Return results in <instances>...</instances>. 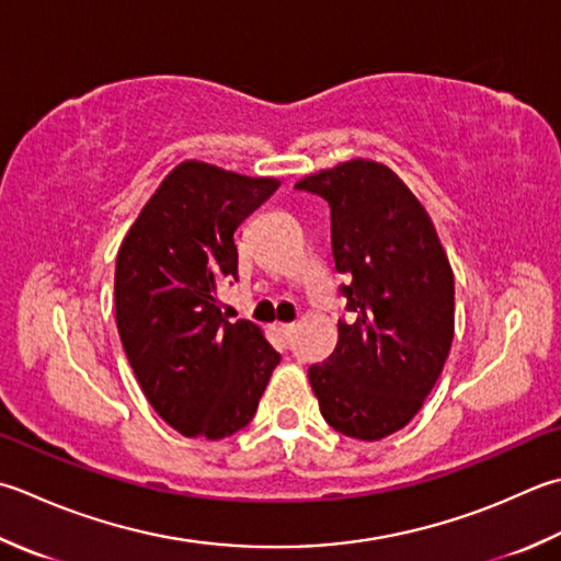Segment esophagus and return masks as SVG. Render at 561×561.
I'll return each mask as SVG.
<instances>
[{
  "label": "esophagus",
  "instance_id": "1",
  "mask_svg": "<svg viewBox=\"0 0 561 561\" xmlns=\"http://www.w3.org/2000/svg\"><path fill=\"white\" fill-rule=\"evenodd\" d=\"M274 333H277L284 343H289L291 335H294V323H274Z\"/></svg>",
  "mask_w": 561,
  "mask_h": 561
}]
</instances>
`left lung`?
I'll return each instance as SVG.
<instances>
[{"mask_svg": "<svg viewBox=\"0 0 561 561\" xmlns=\"http://www.w3.org/2000/svg\"><path fill=\"white\" fill-rule=\"evenodd\" d=\"M296 190L331 206L335 270L355 321H337V345L309 381L325 423L355 440L409 425L445 367L455 337V274L423 204L397 172L350 160Z\"/></svg>", "mask_w": 561, "mask_h": 561, "instance_id": "8db88e82", "label": "left lung"}]
</instances>
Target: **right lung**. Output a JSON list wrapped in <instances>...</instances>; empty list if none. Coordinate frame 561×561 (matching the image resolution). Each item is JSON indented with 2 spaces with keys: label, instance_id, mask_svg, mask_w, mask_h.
Segmentation results:
<instances>
[{
  "label": "right lung",
  "instance_id": "right-lung-1",
  "mask_svg": "<svg viewBox=\"0 0 561 561\" xmlns=\"http://www.w3.org/2000/svg\"><path fill=\"white\" fill-rule=\"evenodd\" d=\"M277 186L186 160L121 243V343L152 409L184 437L221 440L245 427L282 359L255 323H230L216 304L218 284L238 279L236 228Z\"/></svg>",
  "mask_w": 561,
  "mask_h": 561
}]
</instances>
